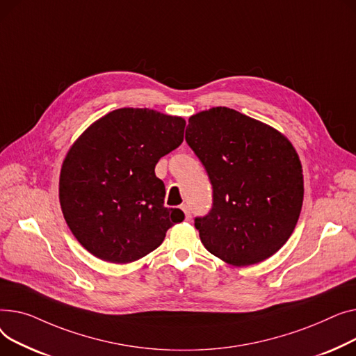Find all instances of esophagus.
Wrapping results in <instances>:
<instances>
[{
  "label": "esophagus",
  "instance_id": "obj_1",
  "mask_svg": "<svg viewBox=\"0 0 356 356\" xmlns=\"http://www.w3.org/2000/svg\"><path fill=\"white\" fill-rule=\"evenodd\" d=\"M181 208H182V211H184V214H185V220L190 221V220H191V211H190V208H188V205H182Z\"/></svg>",
  "mask_w": 356,
  "mask_h": 356
}]
</instances>
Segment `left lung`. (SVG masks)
I'll return each instance as SVG.
<instances>
[{
    "label": "left lung",
    "instance_id": "left-lung-1",
    "mask_svg": "<svg viewBox=\"0 0 356 356\" xmlns=\"http://www.w3.org/2000/svg\"><path fill=\"white\" fill-rule=\"evenodd\" d=\"M185 140L213 185V207L195 217L204 247L241 267L260 263L289 240L303 202L299 156L280 132L234 109L188 120Z\"/></svg>",
    "mask_w": 356,
    "mask_h": 356
}]
</instances>
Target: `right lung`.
<instances>
[{"label": "right lung", "instance_id": "add662e5", "mask_svg": "<svg viewBox=\"0 0 356 356\" xmlns=\"http://www.w3.org/2000/svg\"><path fill=\"white\" fill-rule=\"evenodd\" d=\"M185 120L122 108L96 120L70 148L60 172V205L77 241L93 256L131 263L149 254L184 220L166 208L158 161L184 140Z\"/></svg>", "mask_w": 356, "mask_h": 356}]
</instances>
